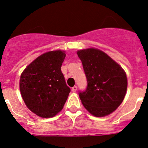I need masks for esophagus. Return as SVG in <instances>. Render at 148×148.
Segmentation results:
<instances>
[{"mask_svg":"<svg viewBox=\"0 0 148 148\" xmlns=\"http://www.w3.org/2000/svg\"><path fill=\"white\" fill-rule=\"evenodd\" d=\"M77 86H73L72 88H71V91L72 92H76L77 91Z\"/></svg>","mask_w":148,"mask_h":148,"instance_id":"1","label":"esophagus"}]
</instances>
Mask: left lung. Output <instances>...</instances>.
Returning <instances> with one entry per match:
<instances>
[{"mask_svg":"<svg viewBox=\"0 0 148 148\" xmlns=\"http://www.w3.org/2000/svg\"><path fill=\"white\" fill-rule=\"evenodd\" d=\"M77 55L87 79L86 90L79 92L83 105L95 116L110 114L121 105L126 95V73L100 50H79Z\"/></svg>","mask_w":148,"mask_h":148,"instance_id":"1","label":"left lung"}]
</instances>
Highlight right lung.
Returning <instances> with one entry per match:
<instances>
[{"label":"right lung","mask_w":148,"mask_h":148,"mask_svg":"<svg viewBox=\"0 0 148 148\" xmlns=\"http://www.w3.org/2000/svg\"><path fill=\"white\" fill-rule=\"evenodd\" d=\"M66 57L56 50L37 58L22 72L19 88L29 110L40 117H53L63 108L70 88L61 71Z\"/></svg>","instance_id":"1"}]
</instances>
